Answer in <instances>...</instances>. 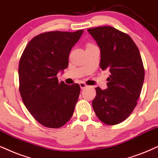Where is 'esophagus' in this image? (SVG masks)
I'll return each mask as SVG.
<instances>
[{
    "label": "esophagus",
    "mask_w": 158,
    "mask_h": 158,
    "mask_svg": "<svg viewBox=\"0 0 158 158\" xmlns=\"http://www.w3.org/2000/svg\"><path fill=\"white\" fill-rule=\"evenodd\" d=\"M79 86H80L81 89H85V87H87V85H85V84L84 83V82H80V83H79Z\"/></svg>",
    "instance_id": "esophagus-1"
}]
</instances>
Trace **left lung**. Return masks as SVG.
Returning <instances> with one entry per match:
<instances>
[{
    "label": "left lung",
    "instance_id": "left-lung-1",
    "mask_svg": "<svg viewBox=\"0 0 158 158\" xmlns=\"http://www.w3.org/2000/svg\"><path fill=\"white\" fill-rule=\"evenodd\" d=\"M101 50L100 67L110 72L108 88L96 87L92 102L95 114L109 125L122 123L132 113L140 96L144 69L137 46L127 34L110 26L87 30Z\"/></svg>",
    "mask_w": 158,
    "mask_h": 158
}]
</instances>
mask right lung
Here are the masks:
<instances>
[{"label":"right lung","instance_id":"add662e5","mask_svg":"<svg viewBox=\"0 0 158 158\" xmlns=\"http://www.w3.org/2000/svg\"><path fill=\"white\" fill-rule=\"evenodd\" d=\"M83 32L41 33L31 39L21 56L19 93L29 112L44 126L58 128L72 117L80 86L59 82L57 74L68 68L69 54Z\"/></svg>","mask_w":158,"mask_h":158}]
</instances>
